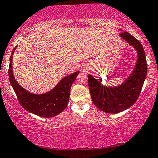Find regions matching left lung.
I'll return each mask as SVG.
<instances>
[{
    "label": "left lung",
    "instance_id": "8db88e82",
    "mask_svg": "<svg viewBox=\"0 0 158 158\" xmlns=\"http://www.w3.org/2000/svg\"><path fill=\"white\" fill-rule=\"evenodd\" d=\"M119 36L133 46L137 53L136 64L127 79L116 86H106L88 74L89 88L93 103L104 112L111 114L127 110L135 103L140 94L148 70L145 51L140 42L127 32L121 33Z\"/></svg>",
    "mask_w": 158,
    "mask_h": 158
}]
</instances>
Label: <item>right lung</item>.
Listing matches in <instances>:
<instances>
[{"label":"right lung","mask_w":158,"mask_h":158,"mask_svg":"<svg viewBox=\"0 0 158 158\" xmlns=\"http://www.w3.org/2000/svg\"><path fill=\"white\" fill-rule=\"evenodd\" d=\"M17 46L13 50L10 58L9 75L10 83L16 94L22 107L32 114L39 117L49 118L63 112L68 105L70 89L79 71L64 77L52 90L44 94H33L28 92L15 80L13 73V56Z\"/></svg>","instance_id":"add662e5"}]
</instances>
